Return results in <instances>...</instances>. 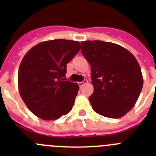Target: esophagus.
Listing matches in <instances>:
<instances>
[{
    "instance_id": "1",
    "label": "esophagus",
    "mask_w": 156,
    "mask_h": 156,
    "mask_svg": "<svg viewBox=\"0 0 156 156\" xmlns=\"http://www.w3.org/2000/svg\"><path fill=\"white\" fill-rule=\"evenodd\" d=\"M87 83H88L87 80H84L83 81V82H80V83H79V86L81 87H83L84 84H87Z\"/></svg>"
}]
</instances>
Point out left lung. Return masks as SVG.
<instances>
[{
    "label": "left lung",
    "mask_w": 156,
    "mask_h": 156,
    "mask_svg": "<svg viewBox=\"0 0 156 156\" xmlns=\"http://www.w3.org/2000/svg\"><path fill=\"white\" fill-rule=\"evenodd\" d=\"M81 44V52L91 68L92 108L108 118L125 115L137 102L144 82L136 58L114 43L86 41Z\"/></svg>",
    "instance_id": "left-lung-1"
}]
</instances>
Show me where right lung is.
<instances>
[{
	"label": "right lung",
	"instance_id": "obj_1",
	"mask_svg": "<svg viewBox=\"0 0 156 156\" xmlns=\"http://www.w3.org/2000/svg\"><path fill=\"white\" fill-rule=\"evenodd\" d=\"M78 41H43L28 51L18 73L19 91L27 108L44 120H55L73 108L79 90L66 80V66L80 50Z\"/></svg>",
	"mask_w": 156,
	"mask_h": 156
}]
</instances>
